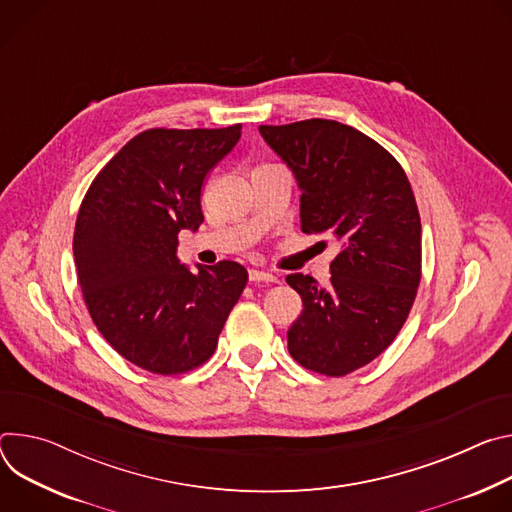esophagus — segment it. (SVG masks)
<instances>
[{
    "mask_svg": "<svg viewBox=\"0 0 512 512\" xmlns=\"http://www.w3.org/2000/svg\"><path fill=\"white\" fill-rule=\"evenodd\" d=\"M250 280L252 282H278V278L270 272H264V270H250Z\"/></svg>",
    "mask_w": 512,
    "mask_h": 512,
    "instance_id": "obj_1",
    "label": "esophagus"
}]
</instances>
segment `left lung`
<instances>
[{
	"label": "left lung",
	"mask_w": 512,
	"mask_h": 512,
	"mask_svg": "<svg viewBox=\"0 0 512 512\" xmlns=\"http://www.w3.org/2000/svg\"><path fill=\"white\" fill-rule=\"evenodd\" d=\"M301 189V230L331 236L327 287L289 274L303 313L289 352L307 370L346 376L380 356L409 317L421 282V217L403 166L360 130L333 120L260 126Z\"/></svg>",
	"instance_id": "8db88e82"
}]
</instances>
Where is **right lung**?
I'll return each instance as SVG.
<instances>
[{
  "label": "right lung",
  "instance_id": "add662e5",
  "mask_svg": "<svg viewBox=\"0 0 512 512\" xmlns=\"http://www.w3.org/2000/svg\"><path fill=\"white\" fill-rule=\"evenodd\" d=\"M240 136L242 124L146 130L101 168L81 203L73 252L89 315L113 350L152 374L207 362L248 282L238 262L193 274L177 256L179 232L203 223L205 177Z\"/></svg>",
  "mask_w": 512,
  "mask_h": 512
}]
</instances>
